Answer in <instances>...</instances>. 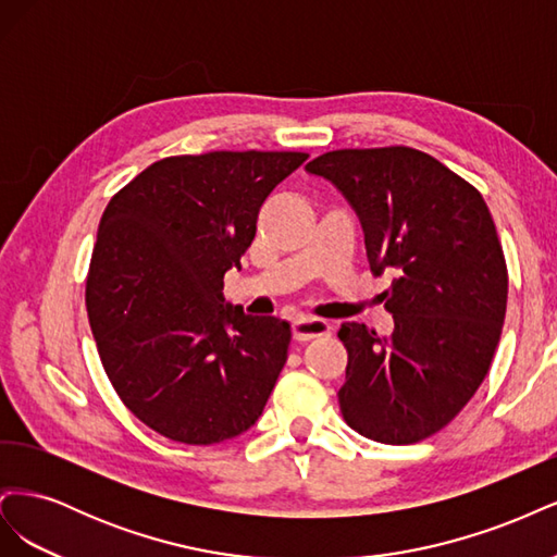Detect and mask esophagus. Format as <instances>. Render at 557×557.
<instances>
[{"label": "esophagus", "instance_id": "esophagus-1", "mask_svg": "<svg viewBox=\"0 0 557 557\" xmlns=\"http://www.w3.org/2000/svg\"><path fill=\"white\" fill-rule=\"evenodd\" d=\"M330 332L332 327L327 320H320V318H299L293 323V339L299 344L318 339V336H325Z\"/></svg>", "mask_w": 557, "mask_h": 557}]
</instances>
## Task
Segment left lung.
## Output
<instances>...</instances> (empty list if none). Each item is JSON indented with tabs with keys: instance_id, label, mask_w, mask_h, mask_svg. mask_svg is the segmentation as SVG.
I'll list each match as a JSON object with an SVG mask.
<instances>
[{
	"instance_id": "8db88e82",
	"label": "left lung",
	"mask_w": 557,
	"mask_h": 557,
	"mask_svg": "<svg viewBox=\"0 0 557 557\" xmlns=\"http://www.w3.org/2000/svg\"><path fill=\"white\" fill-rule=\"evenodd\" d=\"M307 172L356 209L372 272H397L393 334L339 330L344 420L381 444L423 442L474 397L499 344L509 274L493 215L474 185L409 146L330 150Z\"/></svg>"
}]
</instances>
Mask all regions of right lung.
Here are the masks:
<instances>
[{
	"mask_svg": "<svg viewBox=\"0 0 557 557\" xmlns=\"http://www.w3.org/2000/svg\"><path fill=\"white\" fill-rule=\"evenodd\" d=\"M295 150L158 160L99 221L86 309L125 407L172 442L209 446L256 425L288 360L290 325L225 305L223 278L256 237Z\"/></svg>",
	"mask_w": 557,
	"mask_h": 557,
	"instance_id": "add662e5",
	"label": "right lung"
}]
</instances>
